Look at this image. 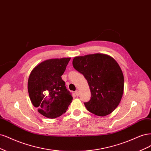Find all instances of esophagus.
Returning <instances> with one entry per match:
<instances>
[{"instance_id": "esophagus-1", "label": "esophagus", "mask_w": 151, "mask_h": 151, "mask_svg": "<svg viewBox=\"0 0 151 151\" xmlns=\"http://www.w3.org/2000/svg\"><path fill=\"white\" fill-rule=\"evenodd\" d=\"M75 95H76V96H78V95H80V91H79L78 90H76V91H75Z\"/></svg>"}]
</instances>
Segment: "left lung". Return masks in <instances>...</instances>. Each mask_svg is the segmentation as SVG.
<instances>
[{"label": "left lung", "mask_w": 151, "mask_h": 151, "mask_svg": "<svg viewBox=\"0 0 151 151\" xmlns=\"http://www.w3.org/2000/svg\"><path fill=\"white\" fill-rule=\"evenodd\" d=\"M73 66L90 86L91 97L84 103L86 109L101 116L112 112L124 93V75L117 62L110 56L96 53L75 57Z\"/></svg>", "instance_id": "left-lung-1"}]
</instances>
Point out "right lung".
Returning a JSON list of instances; mask_svg holds the SVG:
<instances>
[{"mask_svg":"<svg viewBox=\"0 0 151 151\" xmlns=\"http://www.w3.org/2000/svg\"><path fill=\"white\" fill-rule=\"evenodd\" d=\"M70 58L44 61L34 68L29 76L28 93L39 113L55 119L66 112L73 97L61 78Z\"/></svg>","mask_w":151,"mask_h":151,"instance_id":"obj_1","label":"right lung"}]
</instances>
